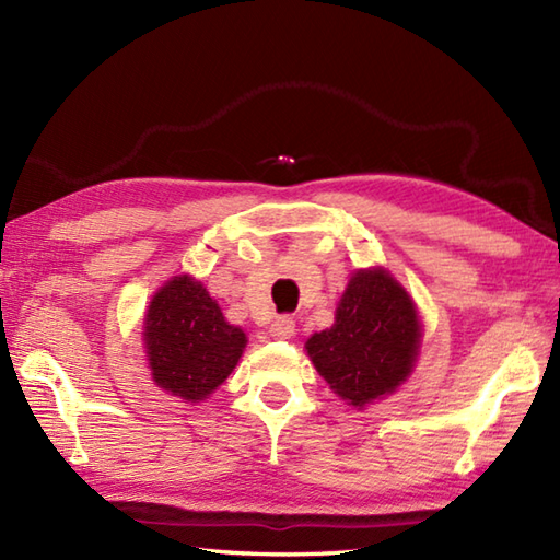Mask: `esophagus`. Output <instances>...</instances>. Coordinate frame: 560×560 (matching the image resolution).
Segmentation results:
<instances>
[{"instance_id":"esophagus-1","label":"esophagus","mask_w":560,"mask_h":560,"mask_svg":"<svg viewBox=\"0 0 560 560\" xmlns=\"http://www.w3.org/2000/svg\"><path fill=\"white\" fill-rule=\"evenodd\" d=\"M269 331H271L273 339H291L295 335V319L289 317V315H281V317L273 319Z\"/></svg>"}]
</instances>
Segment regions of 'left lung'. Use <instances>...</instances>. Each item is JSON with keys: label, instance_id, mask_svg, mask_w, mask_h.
Listing matches in <instances>:
<instances>
[{"label": "left lung", "instance_id": "left-lung-1", "mask_svg": "<svg viewBox=\"0 0 560 560\" xmlns=\"http://www.w3.org/2000/svg\"><path fill=\"white\" fill-rule=\"evenodd\" d=\"M419 347L421 319L411 295L380 267L355 271L335 325L305 341L317 373L359 409L392 395L411 375Z\"/></svg>", "mask_w": 560, "mask_h": 560}]
</instances>
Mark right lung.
<instances>
[{
    "instance_id": "right-lung-1",
    "label": "right lung",
    "mask_w": 560,
    "mask_h": 560,
    "mask_svg": "<svg viewBox=\"0 0 560 560\" xmlns=\"http://www.w3.org/2000/svg\"><path fill=\"white\" fill-rule=\"evenodd\" d=\"M247 343L225 323L201 281L180 273L165 281L144 317V349L153 383L185 401H201L233 373Z\"/></svg>"
}]
</instances>
